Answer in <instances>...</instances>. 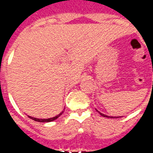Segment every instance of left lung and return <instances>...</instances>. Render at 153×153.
<instances>
[{"label": "left lung", "mask_w": 153, "mask_h": 153, "mask_svg": "<svg viewBox=\"0 0 153 153\" xmlns=\"http://www.w3.org/2000/svg\"><path fill=\"white\" fill-rule=\"evenodd\" d=\"M98 112H99V111H98ZM99 113H100V115H102V116H103V117H107V118H120L119 116H115V117H113V116H109V115H104V114H102V113H101V112Z\"/></svg>", "instance_id": "left-lung-1"}]
</instances>
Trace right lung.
Returning a JSON list of instances; mask_svg holds the SVG:
<instances>
[{
    "instance_id": "obj_1",
    "label": "right lung",
    "mask_w": 153,
    "mask_h": 153,
    "mask_svg": "<svg viewBox=\"0 0 153 153\" xmlns=\"http://www.w3.org/2000/svg\"><path fill=\"white\" fill-rule=\"evenodd\" d=\"M64 111H62V112H60L59 115H57L56 116L52 117V118H48V119H38V118H34V117H32V116H29V115H28V117H29L30 119H32V120H35V121H38V122H51V121H53V120H56L58 117H60V115H62V113Z\"/></svg>"
}]
</instances>
